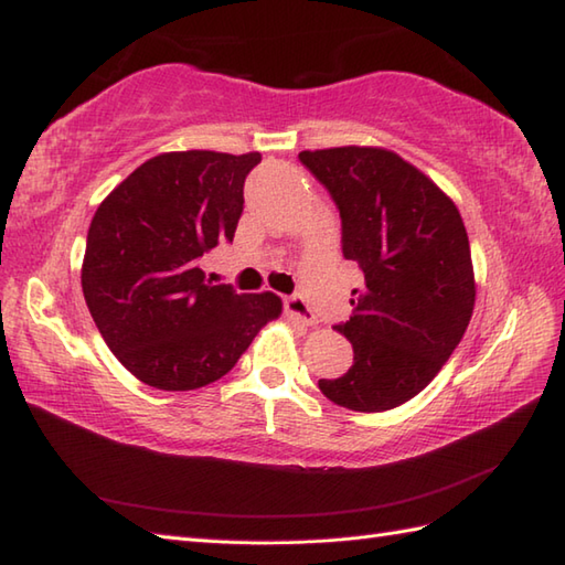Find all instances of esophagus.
Instances as JSON below:
<instances>
[{
	"label": "esophagus",
	"mask_w": 565,
	"mask_h": 565,
	"mask_svg": "<svg viewBox=\"0 0 565 565\" xmlns=\"http://www.w3.org/2000/svg\"><path fill=\"white\" fill-rule=\"evenodd\" d=\"M284 306H286V313H289L294 320H298V322H303V326H316L318 322V316L313 313V308L308 306V301L303 296H289L284 301Z\"/></svg>",
	"instance_id": "1"
}]
</instances>
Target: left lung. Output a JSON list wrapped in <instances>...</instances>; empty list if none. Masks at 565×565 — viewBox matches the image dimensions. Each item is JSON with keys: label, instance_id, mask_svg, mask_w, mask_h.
I'll use <instances>...</instances> for the list:
<instances>
[{"label": "left lung", "instance_id": "obj_1", "mask_svg": "<svg viewBox=\"0 0 565 565\" xmlns=\"http://www.w3.org/2000/svg\"><path fill=\"white\" fill-rule=\"evenodd\" d=\"M298 160L330 191L342 255L364 274L350 320L334 326L352 342L354 364L318 386L350 411H391L439 374L471 320L476 281L461 213L391 150H303Z\"/></svg>", "mask_w": 565, "mask_h": 565}]
</instances>
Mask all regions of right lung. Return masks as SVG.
<instances>
[{"label":"right lung","mask_w":565,"mask_h":565,"mask_svg":"<svg viewBox=\"0 0 565 565\" xmlns=\"http://www.w3.org/2000/svg\"><path fill=\"white\" fill-rule=\"evenodd\" d=\"M259 152H164L102 201L87 233L82 291L104 342L130 374L160 391L218 381L281 298L213 286L199 267L233 243L243 186Z\"/></svg>","instance_id":"obj_1"}]
</instances>
